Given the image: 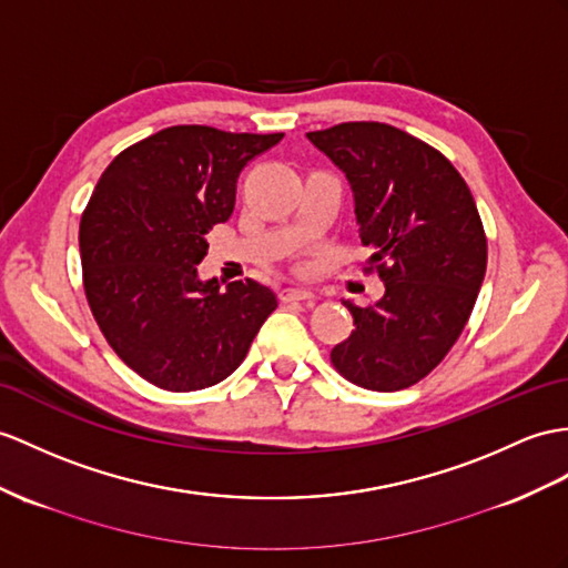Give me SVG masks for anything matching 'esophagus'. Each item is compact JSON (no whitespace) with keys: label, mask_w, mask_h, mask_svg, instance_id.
<instances>
[{"label":"esophagus","mask_w":568,"mask_h":568,"mask_svg":"<svg viewBox=\"0 0 568 568\" xmlns=\"http://www.w3.org/2000/svg\"><path fill=\"white\" fill-rule=\"evenodd\" d=\"M313 298H315L313 292H306V288H282V301L284 303H294V301L311 303Z\"/></svg>","instance_id":"34e87169"}]
</instances>
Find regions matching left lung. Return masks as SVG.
<instances>
[{
  "mask_svg": "<svg viewBox=\"0 0 568 568\" xmlns=\"http://www.w3.org/2000/svg\"><path fill=\"white\" fill-rule=\"evenodd\" d=\"M308 140L347 175L362 243L385 294L358 308L332 366L366 390L393 393L428 376L458 342L487 272V236L453 163L385 122H342Z\"/></svg>",
  "mask_w": 568,
  "mask_h": 568,
  "instance_id": "left-lung-1",
  "label": "left lung"
}]
</instances>
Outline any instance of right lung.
I'll return each instance as SVG.
<instances>
[{"label":"right lung","mask_w":568,"mask_h":568,"mask_svg":"<svg viewBox=\"0 0 568 568\" xmlns=\"http://www.w3.org/2000/svg\"><path fill=\"white\" fill-rule=\"evenodd\" d=\"M276 134L175 124L103 171L79 226L84 292L113 352L156 388L190 393L241 366L276 294L255 280L202 282L206 233L229 221L236 180Z\"/></svg>","instance_id":"right-lung-1"}]
</instances>
